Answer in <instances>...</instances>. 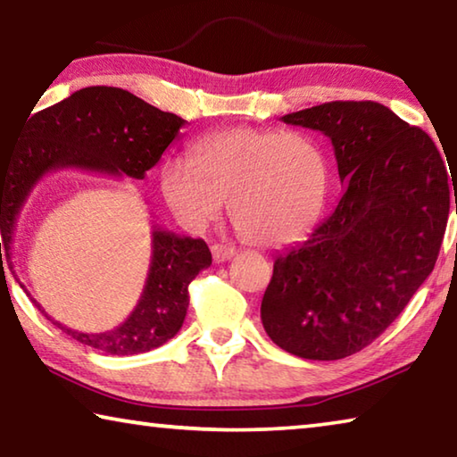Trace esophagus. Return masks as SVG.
Wrapping results in <instances>:
<instances>
[{"label":"esophagus","mask_w":457,"mask_h":457,"mask_svg":"<svg viewBox=\"0 0 457 457\" xmlns=\"http://www.w3.org/2000/svg\"><path fill=\"white\" fill-rule=\"evenodd\" d=\"M212 253H213V260L218 262V264H221V262H228L229 258H234L236 250H234V247L223 245V244H213L212 245Z\"/></svg>","instance_id":"34e87169"}]
</instances>
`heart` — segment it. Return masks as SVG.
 I'll use <instances>...</instances> for the list:
<instances>
[{
    "instance_id": "obj_1",
    "label": "heart",
    "mask_w": 457,
    "mask_h": 457,
    "mask_svg": "<svg viewBox=\"0 0 457 457\" xmlns=\"http://www.w3.org/2000/svg\"><path fill=\"white\" fill-rule=\"evenodd\" d=\"M161 195L185 228L210 226L229 199L239 237L260 247L298 242L327 201V154L296 130L237 127L201 138L191 161L175 157L159 171Z\"/></svg>"
}]
</instances>
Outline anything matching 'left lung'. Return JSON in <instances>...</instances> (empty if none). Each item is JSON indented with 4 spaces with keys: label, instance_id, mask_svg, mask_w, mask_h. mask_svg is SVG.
<instances>
[{
    "label": "left lung",
    "instance_id": "left-lung-1",
    "mask_svg": "<svg viewBox=\"0 0 457 457\" xmlns=\"http://www.w3.org/2000/svg\"><path fill=\"white\" fill-rule=\"evenodd\" d=\"M282 120L330 138L346 189L304 244L276 256L262 324L286 353L345 359L373 343L431 274L450 173L425 130L373 100H335Z\"/></svg>",
    "mask_w": 457,
    "mask_h": 457
}]
</instances>
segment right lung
<instances>
[{
  "instance_id": "obj_1",
  "label": "right lung",
  "mask_w": 457,
  "mask_h": 457,
  "mask_svg": "<svg viewBox=\"0 0 457 457\" xmlns=\"http://www.w3.org/2000/svg\"><path fill=\"white\" fill-rule=\"evenodd\" d=\"M187 120L151 106L129 90L88 87L28 120L18 146L0 159V260H10L18 215L36 183L60 169H82L145 179ZM149 274L129 319L108 332H79L52 320L79 343L104 354H138L165 345L183 327L187 286L212 264L204 239L181 237L153 226ZM21 286V284H20ZM24 288V286H21ZM28 292V290H26ZM29 296V294H28Z\"/></svg>"
}]
</instances>
